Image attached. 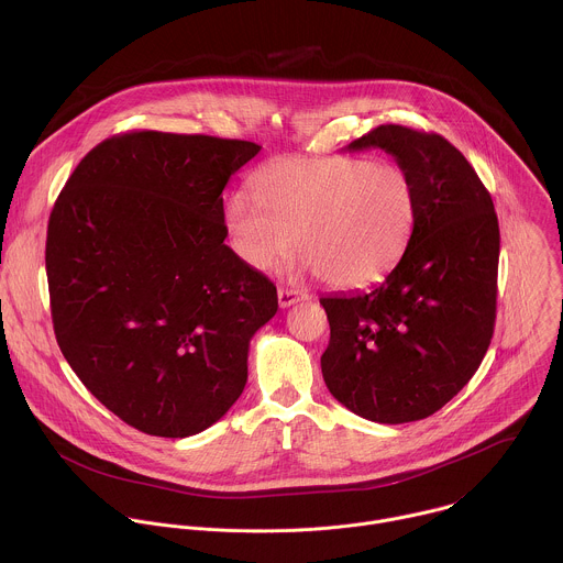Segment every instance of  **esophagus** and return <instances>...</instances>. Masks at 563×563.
I'll return each instance as SVG.
<instances>
[{
  "instance_id": "1",
  "label": "esophagus",
  "mask_w": 563,
  "mask_h": 563,
  "mask_svg": "<svg viewBox=\"0 0 563 563\" xmlns=\"http://www.w3.org/2000/svg\"><path fill=\"white\" fill-rule=\"evenodd\" d=\"M277 299H279L282 308H290V306H295L299 301H308L310 295L303 292V290H295V288H279Z\"/></svg>"
}]
</instances>
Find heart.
<instances>
[{"label":"heart","instance_id":"obj_1","mask_svg":"<svg viewBox=\"0 0 563 563\" xmlns=\"http://www.w3.org/2000/svg\"><path fill=\"white\" fill-rule=\"evenodd\" d=\"M251 192L225 210L242 260L266 271L297 242L322 282L344 290L373 286L401 262L420 208L407 168L362 156L273 162Z\"/></svg>","mask_w":563,"mask_h":563}]
</instances>
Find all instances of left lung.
<instances>
[{
    "instance_id": "1",
    "label": "left lung",
    "mask_w": 563,
    "mask_h": 563,
    "mask_svg": "<svg viewBox=\"0 0 563 563\" xmlns=\"http://www.w3.org/2000/svg\"><path fill=\"white\" fill-rule=\"evenodd\" d=\"M373 147L411 173L418 219L377 288L322 297V379L353 413L401 424L435 413L477 373L496 321L500 234L487 188L444 136L390 123L346 150Z\"/></svg>"
}]
</instances>
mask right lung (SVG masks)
<instances>
[{"label":"right lung","instance_id":"1","mask_svg":"<svg viewBox=\"0 0 563 563\" xmlns=\"http://www.w3.org/2000/svg\"><path fill=\"white\" fill-rule=\"evenodd\" d=\"M249 141L130 132L90 150L47 225L58 346L130 427L188 438L241 397L277 288L228 244L223 188Z\"/></svg>","mask_w":563,"mask_h":563}]
</instances>
